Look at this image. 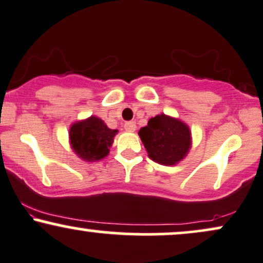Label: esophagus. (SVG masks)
Listing matches in <instances>:
<instances>
[{
    "instance_id": "esophagus-1",
    "label": "esophagus",
    "mask_w": 263,
    "mask_h": 263,
    "mask_svg": "<svg viewBox=\"0 0 263 263\" xmlns=\"http://www.w3.org/2000/svg\"><path fill=\"white\" fill-rule=\"evenodd\" d=\"M123 128H125L127 132H134L136 129V123L134 121L125 122V125H123Z\"/></svg>"
}]
</instances>
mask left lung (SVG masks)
I'll return each instance as SVG.
<instances>
[{
  "mask_svg": "<svg viewBox=\"0 0 263 263\" xmlns=\"http://www.w3.org/2000/svg\"><path fill=\"white\" fill-rule=\"evenodd\" d=\"M148 156L163 165L181 162L191 148V131L185 122L162 114L138 131Z\"/></svg>",
  "mask_w": 263,
  "mask_h": 263,
  "instance_id": "8db88e82",
  "label": "left lung"
}]
</instances>
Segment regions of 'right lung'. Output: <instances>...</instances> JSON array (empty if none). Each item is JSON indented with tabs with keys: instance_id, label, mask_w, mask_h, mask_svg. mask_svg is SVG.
I'll return each instance as SVG.
<instances>
[{
	"instance_id": "obj_1",
	"label": "right lung",
	"mask_w": 263,
	"mask_h": 263,
	"mask_svg": "<svg viewBox=\"0 0 263 263\" xmlns=\"http://www.w3.org/2000/svg\"><path fill=\"white\" fill-rule=\"evenodd\" d=\"M118 129H111L103 120L90 116L74 122L69 128V142L78 157L87 162L101 160L109 154Z\"/></svg>"
}]
</instances>
